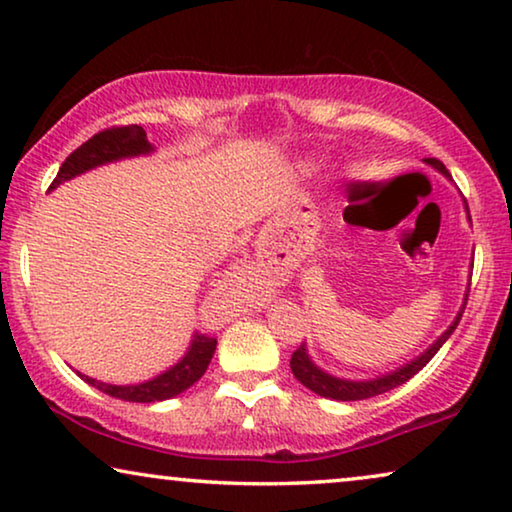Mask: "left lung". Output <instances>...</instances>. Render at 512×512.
Wrapping results in <instances>:
<instances>
[{"mask_svg":"<svg viewBox=\"0 0 512 512\" xmlns=\"http://www.w3.org/2000/svg\"><path fill=\"white\" fill-rule=\"evenodd\" d=\"M424 163H429L431 167H436L438 172H443L445 177H450L447 167L440 163L438 158H426ZM466 209H468V205H466ZM468 219H471V216H468ZM464 307H461V312L457 314V319L452 321V326L447 328V331L440 335V338L433 342V345L426 349L422 356H417L415 361L405 363L403 368L394 370V373L377 377V380L352 382V380H340V377L328 375L321 368H317V363H312L310 356H307L305 345H300L296 352L291 354V370H293V375H296V380L303 384V387H307L310 391H314V394H319V396H324V398H333V401H363V398L380 396V394H384V391H391V389L401 387L403 382H408L412 375H417L419 370H422L426 363H429L433 356H436L438 349L445 345V340L450 338L454 328H457L461 314H464Z\"/></svg>","mask_w":512,"mask_h":512,"instance_id":"1","label":"left lung"}]
</instances>
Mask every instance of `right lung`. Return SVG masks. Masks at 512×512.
I'll list each match as a JSON object with an SVG mask.
<instances>
[{
	"label": "right lung",
	"instance_id": "add662e5",
	"mask_svg": "<svg viewBox=\"0 0 512 512\" xmlns=\"http://www.w3.org/2000/svg\"><path fill=\"white\" fill-rule=\"evenodd\" d=\"M153 146L146 139V132L142 125H121V128H109L97 132L83 142L79 149L72 151L67 156L65 163H62L58 177L53 179L51 188L60 186L62 181L74 179L76 174H83L86 170H93L97 165L111 163V160H121V158H130V156H139V153H151ZM216 349V338H209L205 333H195L191 340V347L184 359H181L177 366H172L170 370H165L163 375L153 377L149 382L142 384H128V387H118V384H107V382H97L93 377L81 375V380H86L88 384H93L95 389L104 391V394L121 398V401H130V403H156V401H165V398H172L186 391L188 387H193L195 382L205 375V370L212 361Z\"/></svg>",
	"mask_w": 512,
	"mask_h": 512
}]
</instances>
